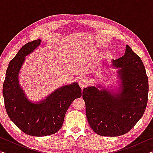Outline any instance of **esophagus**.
<instances>
[{"instance_id":"obj_1","label":"esophagus","mask_w":153,"mask_h":153,"mask_svg":"<svg viewBox=\"0 0 153 153\" xmlns=\"http://www.w3.org/2000/svg\"><path fill=\"white\" fill-rule=\"evenodd\" d=\"M79 86L81 87L82 89L84 88H86L87 86V81L84 78H82L79 80Z\"/></svg>"}]
</instances>
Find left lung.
I'll list each match as a JSON object with an SVG mask.
<instances>
[{
  "mask_svg": "<svg viewBox=\"0 0 153 153\" xmlns=\"http://www.w3.org/2000/svg\"><path fill=\"white\" fill-rule=\"evenodd\" d=\"M113 64L121 67L120 93L111 94L94 86L84 88L82 92L90 128L103 136L128 133L142 117L148 102V77L140 56L126 45L124 55Z\"/></svg>",
  "mask_w": 153,
  "mask_h": 153,
  "instance_id": "obj_1",
  "label": "left lung"
}]
</instances>
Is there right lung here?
Returning <instances> with one entry per match:
<instances>
[{
	"label": "right lung",
	"instance_id": "add662e5",
	"mask_svg": "<svg viewBox=\"0 0 153 153\" xmlns=\"http://www.w3.org/2000/svg\"><path fill=\"white\" fill-rule=\"evenodd\" d=\"M40 39L23 46L10 61L2 86L6 111L11 120L23 132L32 136H45L55 134L61 128L69 106L82 97L77 83L55 90L38 104L29 101L19 86L18 74L29 55L40 45Z\"/></svg>",
	"mask_w": 153,
	"mask_h": 153
}]
</instances>
